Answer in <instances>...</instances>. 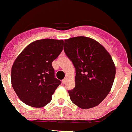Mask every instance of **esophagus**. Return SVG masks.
Masks as SVG:
<instances>
[{"label":"esophagus","mask_w":132,"mask_h":132,"mask_svg":"<svg viewBox=\"0 0 132 132\" xmlns=\"http://www.w3.org/2000/svg\"><path fill=\"white\" fill-rule=\"evenodd\" d=\"M67 79H68L67 77H65V78L62 81V83H63V84H64V83L66 82V81H67Z\"/></svg>","instance_id":"esophagus-1"}]
</instances>
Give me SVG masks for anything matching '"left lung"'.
Segmentation results:
<instances>
[{"label": "left lung", "instance_id": "left-lung-1", "mask_svg": "<svg viewBox=\"0 0 132 132\" xmlns=\"http://www.w3.org/2000/svg\"><path fill=\"white\" fill-rule=\"evenodd\" d=\"M64 50L76 68L71 101L81 109L99 105L110 92L116 68L105 47L90 38L77 36L64 40Z\"/></svg>", "mask_w": 132, "mask_h": 132}]
</instances>
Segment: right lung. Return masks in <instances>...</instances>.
I'll return each instance as SVG.
<instances>
[{
  "mask_svg": "<svg viewBox=\"0 0 132 132\" xmlns=\"http://www.w3.org/2000/svg\"><path fill=\"white\" fill-rule=\"evenodd\" d=\"M62 40L42 39L27 45L17 57L11 82L19 99L27 105L42 108L49 103L61 81L55 77L52 62L62 52Z\"/></svg>",
  "mask_w": 132,
  "mask_h": 132,
  "instance_id": "obj_1",
  "label": "right lung"
}]
</instances>
